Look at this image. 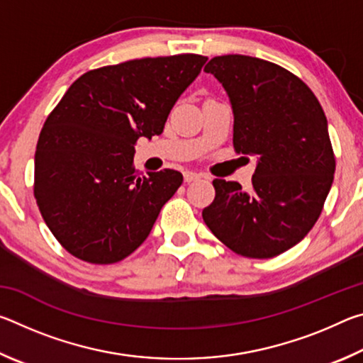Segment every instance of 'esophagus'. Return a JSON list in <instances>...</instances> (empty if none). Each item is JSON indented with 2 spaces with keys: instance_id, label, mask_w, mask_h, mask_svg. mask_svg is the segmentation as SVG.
<instances>
[{
  "instance_id": "34e87169",
  "label": "esophagus",
  "mask_w": 363,
  "mask_h": 363,
  "mask_svg": "<svg viewBox=\"0 0 363 363\" xmlns=\"http://www.w3.org/2000/svg\"><path fill=\"white\" fill-rule=\"evenodd\" d=\"M200 177H201V174L195 173V171H186V173H184V181L186 182H194L196 179H200Z\"/></svg>"
}]
</instances>
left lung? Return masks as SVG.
I'll list each match as a JSON object with an SVG mask.
<instances>
[{
    "instance_id": "left-lung-1",
    "label": "left lung",
    "mask_w": 363,
    "mask_h": 363,
    "mask_svg": "<svg viewBox=\"0 0 363 363\" xmlns=\"http://www.w3.org/2000/svg\"><path fill=\"white\" fill-rule=\"evenodd\" d=\"M230 97L233 149L257 157L253 187L214 179L201 216L233 253L269 259L317 223L336 168L327 116L303 79L257 57L227 54L205 67Z\"/></svg>"
}]
</instances>
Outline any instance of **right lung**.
Wrapping results in <instances>:
<instances>
[{
    "label": "right lung",
    "mask_w": 363,
    "mask_h": 363,
    "mask_svg": "<svg viewBox=\"0 0 363 363\" xmlns=\"http://www.w3.org/2000/svg\"><path fill=\"white\" fill-rule=\"evenodd\" d=\"M206 60L177 54L89 70L48 115L36 144L33 194L49 230L72 256L113 264L149 237L182 174L138 173L134 144L163 133L169 110Z\"/></svg>",
    "instance_id": "1"
}]
</instances>
